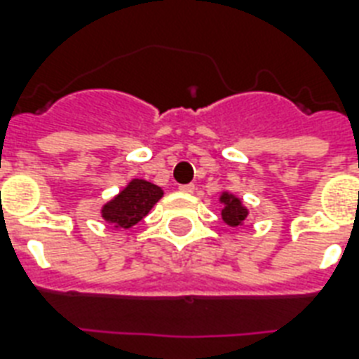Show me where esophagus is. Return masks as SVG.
I'll list each match as a JSON object with an SVG mask.
<instances>
[{"mask_svg":"<svg viewBox=\"0 0 359 359\" xmlns=\"http://www.w3.org/2000/svg\"><path fill=\"white\" fill-rule=\"evenodd\" d=\"M194 190H196V186L194 184H180L179 186V191H182V194H194Z\"/></svg>","mask_w":359,"mask_h":359,"instance_id":"34e87169","label":"esophagus"}]
</instances>
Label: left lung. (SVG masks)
Here are the masks:
<instances>
[{
    "label": "left lung",
    "instance_id": "1",
    "mask_svg": "<svg viewBox=\"0 0 359 359\" xmlns=\"http://www.w3.org/2000/svg\"><path fill=\"white\" fill-rule=\"evenodd\" d=\"M222 201H224L225 205V208L222 210V216H224L225 224L233 225V227L244 224L245 218H248V210L242 207V203H240L238 199H235V197H231L229 194H224V196H222Z\"/></svg>",
    "mask_w": 359,
    "mask_h": 359
}]
</instances>
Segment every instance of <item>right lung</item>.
<instances>
[{"instance_id": "obj_1", "label": "right lung", "mask_w": 359, "mask_h": 359, "mask_svg": "<svg viewBox=\"0 0 359 359\" xmlns=\"http://www.w3.org/2000/svg\"><path fill=\"white\" fill-rule=\"evenodd\" d=\"M162 194V188H158L156 184L140 179L132 180L114 201H109L102 208L104 219L115 227L128 229L143 219L145 214H149Z\"/></svg>"}]
</instances>
